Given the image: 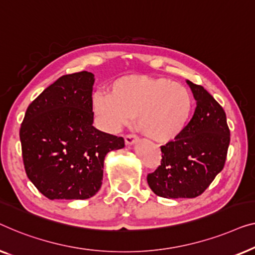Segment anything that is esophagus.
Returning a JSON list of instances; mask_svg holds the SVG:
<instances>
[{"label":"esophagus","instance_id":"esophagus-1","mask_svg":"<svg viewBox=\"0 0 255 255\" xmlns=\"http://www.w3.org/2000/svg\"><path fill=\"white\" fill-rule=\"evenodd\" d=\"M137 141H138V138L136 137L135 135H126V137H125V142H126L127 145H132Z\"/></svg>","mask_w":255,"mask_h":255}]
</instances>
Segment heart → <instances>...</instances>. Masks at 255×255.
I'll return each mask as SVG.
<instances>
[{
  "mask_svg": "<svg viewBox=\"0 0 255 255\" xmlns=\"http://www.w3.org/2000/svg\"><path fill=\"white\" fill-rule=\"evenodd\" d=\"M95 113L111 131L136 117V126L159 144L173 142L185 131L193 112L188 89L165 77L127 75L111 84L110 93L92 97Z\"/></svg>",
  "mask_w": 255,
  "mask_h": 255,
  "instance_id": "heart-1",
  "label": "heart"
}]
</instances>
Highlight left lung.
Instances as JSON below:
<instances>
[{
	"label": "left lung",
	"instance_id": "1",
	"mask_svg": "<svg viewBox=\"0 0 255 255\" xmlns=\"http://www.w3.org/2000/svg\"><path fill=\"white\" fill-rule=\"evenodd\" d=\"M196 109L185 131L160 146V166L148 174L149 187L165 199H193L202 194L223 170L230 130L224 110L201 85L186 81Z\"/></svg>",
	"mask_w": 255,
	"mask_h": 255
}]
</instances>
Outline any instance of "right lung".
I'll use <instances>...</instances> for the list:
<instances>
[{
    "label": "right lung",
    "instance_id": "add662e5",
    "mask_svg": "<svg viewBox=\"0 0 255 255\" xmlns=\"http://www.w3.org/2000/svg\"><path fill=\"white\" fill-rule=\"evenodd\" d=\"M95 75H64L27 107L19 137L27 178L49 200L90 199L103 184L104 160L123 137L93 127Z\"/></svg>",
    "mask_w": 255,
    "mask_h": 255
}]
</instances>
